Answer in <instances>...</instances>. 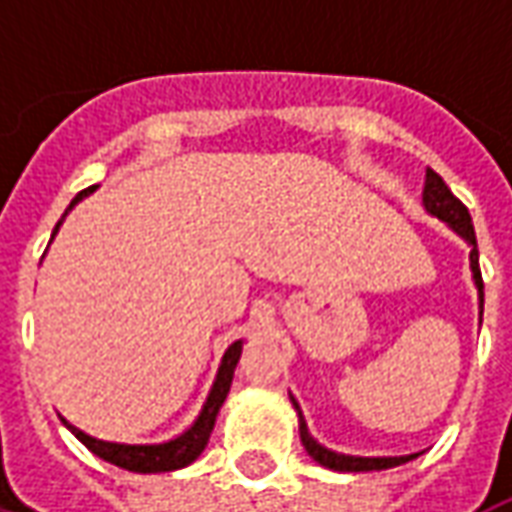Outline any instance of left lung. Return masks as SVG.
<instances>
[{"label": "left lung", "mask_w": 512, "mask_h": 512, "mask_svg": "<svg viewBox=\"0 0 512 512\" xmlns=\"http://www.w3.org/2000/svg\"><path fill=\"white\" fill-rule=\"evenodd\" d=\"M424 209L426 214L438 217L449 225L454 234L468 242V262H471V276H474V287L479 292V323H482V303H485V292H482V273H479V250H477V234H474V222L471 214L465 209L457 197L451 195V189L443 183L438 172L426 169V183H424ZM292 407L298 412V432H301L303 449L309 451V457L315 463L326 465L331 471H343V474H357V471H384V468H396L415 460L418 454H404V457H354V454H340V451H331L326 446H320L312 435H309V426L303 421V412L298 407V401L290 396Z\"/></svg>", "instance_id": "1"}]
</instances>
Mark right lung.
Segmentation results:
<instances>
[{
	"label": "right lung",
	"instance_id": "right-lung-1",
	"mask_svg": "<svg viewBox=\"0 0 512 512\" xmlns=\"http://www.w3.org/2000/svg\"><path fill=\"white\" fill-rule=\"evenodd\" d=\"M94 189H97V186H91V189H86V192H80V195L74 197L72 203H69V209H66V214H69L83 197L91 195ZM66 214H63V217H66ZM63 217L58 220V225H55L52 239L58 234ZM239 354H242V340H236V343L228 345V351L222 354L217 379L211 384L209 398H206L203 410H200V415L195 418V424L189 426V429H183L178 438L164 440V443H111V440L91 438L83 429H77V426L69 424L66 418H61V421L88 451H94L100 460H105V463L111 465H119V468H125V471H136V474H164V471L186 468L189 463H195L197 457H200V451L206 449V443H209L211 429H214V421H217V412H220L222 401H225L228 390H231V382H234V368L236 362H239Z\"/></svg>",
	"mask_w": 512,
	"mask_h": 512
}]
</instances>
